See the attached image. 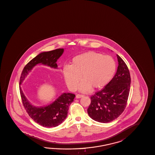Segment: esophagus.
Here are the masks:
<instances>
[{
	"label": "esophagus",
	"instance_id": "obj_1",
	"mask_svg": "<svg viewBox=\"0 0 155 155\" xmlns=\"http://www.w3.org/2000/svg\"><path fill=\"white\" fill-rule=\"evenodd\" d=\"M84 95H82V94H77L76 95V98H80L81 97H84Z\"/></svg>",
	"mask_w": 155,
	"mask_h": 155
}]
</instances>
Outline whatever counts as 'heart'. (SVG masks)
Segmentation results:
<instances>
[{"instance_id": "obj_1", "label": "heart", "mask_w": 155, "mask_h": 155, "mask_svg": "<svg viewBox=\"0 0 155 155\" xmlns=\"http://www.w3.org/2000/svg\"><path fill=\"white\" fill-rule=\"evenodd\" d=\"M116 70V62L112 57L89 51L75 57L70 65L62 69L68 87L75 91L80 81L79 90L89 92L100 89L112 80Z\"/></svg>"}]
</instances>
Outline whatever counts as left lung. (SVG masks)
Here are the masks:
<instances>
[{"instance_id":"1","label":"left lung","mask_w":155,"mask_h":155,"mask_svg":"<svg viewBox=\"0 0 155 155\" xmlns=\"http://www.w3.org/2000/svg\"><path fill=\"white\" fill-rule=\"evenodd\" d=\"M118 62L116 74L101 91L91 97L87 113L93 120L102 123L111 122L124 112L128 101L130 75L125 62L117 54Z\"/></svg>"}]
</instances>
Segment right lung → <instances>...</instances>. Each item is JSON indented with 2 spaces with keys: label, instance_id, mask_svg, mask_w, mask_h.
I'll use <instances>...</instances> for the list:
<instances>
[{
  "label": "right lung",
  "instance_id": "add662e5",
  "mask_svg": "<svg viewBox=\"0 0 155 155\" xmlns=\"http://www.w3.org/2000/svg\"><path fill=\"white\" fill-rule=\"evenodd\" d=\"M64 51V48H58L39 54L25 66L21 72L19 85L37 64H41L57 69L58 66L56 62ZM19 90L23 105L29 116L40 125L48 128L55 127L64 121L68 116L70 105L74 101L75 97L74 94L64 93L55 101L48 106L38 107L32 105L28 101L21 86Z\"/></svg>",
  "mask_w": 155,
  "mask_h": 155
}]
</instances>
